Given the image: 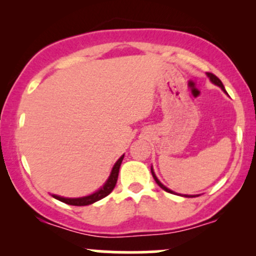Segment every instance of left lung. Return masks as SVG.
Wrapping results in <instances>:
<instances>
[{"instance_id": "8db88e82", "label": "left lung", "mask_w": 256, "mask_h": 256, "mask_svg": "<svg viewBox=\"0 0 256 256\" xmlns=\"http://www.w3.org/2000/svg\"><path fill=\"white\" fill-rule=\"evenodd\" d=\"M207 76H208V77H210V80H212L213 82V83L214 84H216V85H218V86H220V88H222V90H224L225 91V89H224V85H222V80H220V79L218 78V77H216V74H213V73H210V72H208L207 73ZM225 92H226V91H225ZM152 177H154V179H155V182H156V184L158 185V186H160L161 188V189H164V190H165V192H172V190H170V189H167V188L165 186V185H164V184H161L160 183V180H158V179L156 178V176H155V173L154 172H152ZM185 196H186V198H194V196H188V195H185Z\"/></svg>"}]
</instances>
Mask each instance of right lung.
Segmentation results:
<instances>
[{"label": "right lung", "instance_id": "add662e5", "mask_svg": "<svg viewBox=\"0 0 256 256\" xmlns=\"http://www.w3.org/2000/svg\"><path fill=\"white\" fill-rule=\"evenodd\" d=\"M122 158H124V155H122V156L116 162L113 170H112L110 178H108V180L106 182L104 188H101L98 192L92 194V195L85 196V198H61V196H58V195H52V198L58 200V201H61V202H64V204H71V206H88V204H94V202L98 201V200L106 198V196H108L112 192H113L114 186H116V180H118L119 168H120V165H122Z\"/></svg>", "mask_w": 256, "mask_h": 256}]
</instances>
